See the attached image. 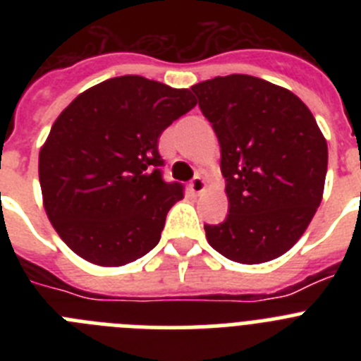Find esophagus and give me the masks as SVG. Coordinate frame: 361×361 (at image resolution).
Segmentation results:
<instances>
[{"label": "esophagus", "instance_id": "obj_1", "mask_svg": "<svg viewBox=\"0 0 361 361\" xmlns=\"http://www.w3.org/2000/svg\"><path fill=\"white\" fill-rule=\"evenodd\" d=\"M204 188H206V183H204V178L200 177V175H197V177H193L190 180V191L193 193V195H199V193H202Z\"/></svg>", "mask_w": 361, "mask_h": 361}]
</instances>
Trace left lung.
I'll use <instances>...</instances> for the list:
<instances>
[{
  "mask_svg": "<svg viewBox=\"0 0 361 361\" xmlns=\"http://www.w3.org/2000/svg\"><path fill=\"white\" fill-rule=\"evenodd\" d=\"M220 145L229 213L206 224L213 250L233 262L262 264L304 235L324 195L327 142L293 92L231 73L191 86Z\"/></svg>",
  "mask_w": 361,
  "mask_h": 361,
  "instance_id": "obj_1",
  "label": "left lung"
}]
</instances>
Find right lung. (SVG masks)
Segmentation results:
<instances>
[{"mask_svg":"<svg viewBox=\"0 0 361 361\" xmlns=\"http://www.w3.org/2000/svg\"><path fill=\"white\" fill-rule=\"evenodd\" d=\"M195 104L186 88L121 75L61 111L39 152V184L44 212L73 253L117 267L159 244L184 193L162 178L159 137Z\"/></svg>","mask_w":361,"mask_h":361,"instance_id":"add662e5","label":"right lung"}]
</instances>
